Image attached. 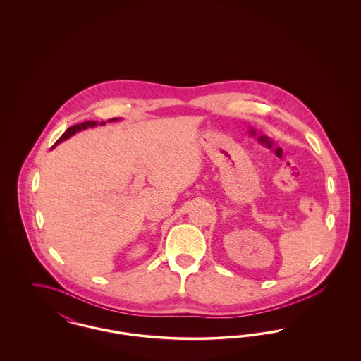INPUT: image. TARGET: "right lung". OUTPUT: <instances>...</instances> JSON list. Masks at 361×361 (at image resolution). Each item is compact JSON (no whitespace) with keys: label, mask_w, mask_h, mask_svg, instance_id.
<instances>
[{"label":"right lung","mask_w":361,"mask_h":361,"mask_svg":"<svg viewBox=\"0 0 361 361\" xmlns=\"http://www.w3.org/2000/svg\"><path fill=\"white\" fill-rule=\"evenodd\" d=\"M111 121H115V119H111ZM97 124H99V121H84V123H80V124H75V126H71V127H69V128L66 130V133H65L62 137H59V139L56 140V143H55L54 146H56L58 143L63 142L65 139H68V137H71V135H74L77 131L85 130V128H87V127H94V126H97ZM100 124H105V121H102ZM54 146H52V147H54Z\"/></svg>","instance_id":"obj_1"}]
</instances>
